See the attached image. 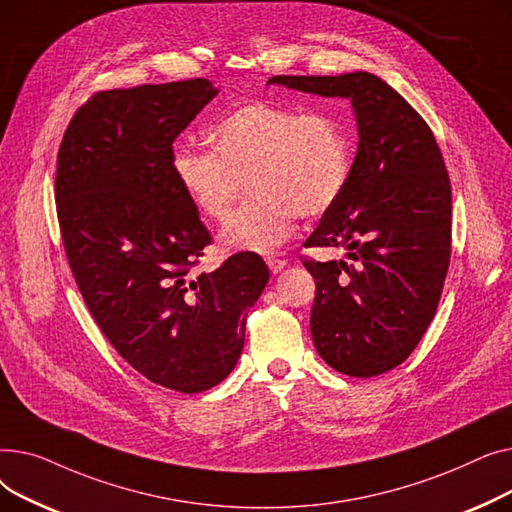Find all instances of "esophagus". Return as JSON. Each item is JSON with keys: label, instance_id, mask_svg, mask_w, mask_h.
Wrapping results in <instances>:
<instances>
[{"label": "esophagus", "instance_id": "esophagus-1", "mask_svg": "<svg viewBox=\"0 0 512 512\" xmlns=\"http://www.w3.org/2000/svg\"><path fill=\"white\" fill-rule=\"evenodd\" d=\"M265 263H267V267H270L272 270V274H280L284 267H286V259H280V257H276V255H270V257H265Z\"/></svg>", "mask_w": 512, "mask_h": 512}]
</instances>
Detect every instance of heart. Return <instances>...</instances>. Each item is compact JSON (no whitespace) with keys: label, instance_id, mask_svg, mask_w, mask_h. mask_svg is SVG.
Segmentation results:
<instances>
[{"label":"heart","instance_id":"1","mask_svg":"<svg viewBox=\"0 0 512 512\" xmlns=\"http://www.w3.org/2000/svg\"><path fill=\"white\" fill-rule=\"evenodd\" d=\"M207 141L211 151L176 145L170 170L211 222H222L242 182L249 184L253 201L220 232L222 249L234 253H274L299 215L317 218L336 205L353 168L351 128L326 110L249 101L213 124Z\"/></svg>","mask_w":512,"mask_h":512}]
</instances>
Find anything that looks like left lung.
<instances>
[{"mask_svg": "<svg viewBox=\"0 0 512 512\" xmlns=\"http://www.w3.org/2000/svg\"><path fill=\"white\" fill-rule=\"evenodd\" d=\"M267 85L351 99L359 130L348 184L305 247L348 259L305 261L315 278L311 336L319 357L351 378L405 361L438 309L450 263L452 193L425 120L380 76H272Z\"/></svg>", "mask_w": 512, "mask_h": 512, "instance_id": "8db88e82", "label": "left lung"}]
</instances>
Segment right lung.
<instances>
[{
  "label": "right lung",
  "instance_id": "add662e5",
  "mask_svg": "<svg viewBox=\"0 0 512 512\" xmlns=\"http://www.w3.org/2000/svg\"><path fill=\"white\" fill-rule=\"evenodd\" d=\"M218 91L193 78L97 93L58 153L60 230L93 319L147 380L184 394L228 378L270 280L255 253L191 274L211 236L174 180L172 143Z\"/></svg>",
  "mask_w": 512,
  "mask_h": 512
}]
</instances>
